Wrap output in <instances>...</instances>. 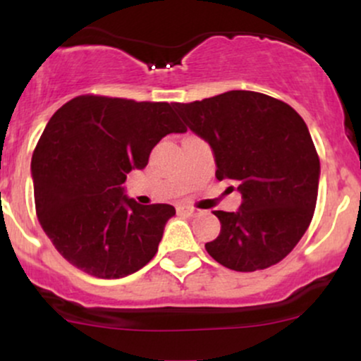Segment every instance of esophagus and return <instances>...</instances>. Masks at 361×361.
<instances>
[{"label": "esophagus", "mask_w": 361, "mask_h": 361, "mask_svg": "<svg viewBox=\"0 0 361 361\" xmlns=\"http://www.w3.org/2000/svg\"><path fill=\"white\" fill-rule=\"evenodd\" d=\"M178 212L185 214V215H192V217H195V215H200L202 210L193 209V207H178Z\"/></svg>", "instance_id": "1"}]
</instances>
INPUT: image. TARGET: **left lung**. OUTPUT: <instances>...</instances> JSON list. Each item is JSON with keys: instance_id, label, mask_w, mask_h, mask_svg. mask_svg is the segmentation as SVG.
Instances as JSON below:
<instances>
[{"instance_id": "obj_1", "label": "left lung", "mask_w": 361, "mask_h": 361, "mask_svg": "<svg viewBox=\"0 0 361 361\" xmlns=\"http://www.w3.org/2000/svg\"><path fill=\"white\" fill-rule=\"evenodd\" d=\"M173 106L210 144L217 180H234L243 195L238 212H214L222 227L207 252L234 271L280 263L317 202L321 166L304 120L285 102L243 90Z\"/></svg>"}]
</instances>
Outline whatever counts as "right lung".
Here are the masks:
<instances>
[{"label":"right lung","mask_w":361,"mask_h":361,"mask_svg":"<svg viewBox=\"0 0 361 361\" xmlns=\"http://www.w3.org/2000/svg\"><path fill=\"white\" fill-rule=\"evenodd\" d=\"M171 132L186 127L169 103L102 94L73 98L49 120L32 156L35 212L78 270L122 279L154 258L175 207L139 205L122 183Z\"/></svg>","instance_id":"1"}]
</instances>
